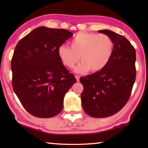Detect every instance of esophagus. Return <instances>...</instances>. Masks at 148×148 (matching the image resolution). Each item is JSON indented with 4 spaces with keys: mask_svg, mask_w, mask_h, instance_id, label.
Wrapping results in <instances>:
<instances>
[{
    "mask_svg": "<svg viewBox=\"0 0 148 148\" xmlns=\"http://www.w3.org/2000/svg\"><path fill=\"white\" fill-rule=\"evenodd\" d=\"M76 77V79L77 80V82H79V76H75Z\"/></svg>",
    "mask_w": 148,
    "mask_h": 148,
    "instance_id": "obj_1",
    "label": "esophagus"
}]
</instances>
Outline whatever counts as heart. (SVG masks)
Wrapping results in <instances>:
<instances>
[{
	"label": "heart",
	"instance_id": "1",
	"mask_svg": "<svg viewBox=\"0 0 148 148\" xmlns=\"http://www.w3.org/2000/svg\"><path fill=\"white\" fill-rule=\"evenodd\" d=\"M71 48L64 45L58 48V56L65 66L74 68L80 60L82 62L76 72H98L104 69L113 55L114 42L104 34L79 32L71 43Z\"/></svg>",
	"mask_w": 148,
	"mask_h": 148
}]
</instances>
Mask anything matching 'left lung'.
<instances>
[{
  "mask_svg": "<svg viewBox=\"0 0 148 148\" xmlns=\"http://www.w3.org/2000/svg\"><path fill=\"white\" fill-rule=\"evenodd\" d=\"M99 32L113 40V55L104 69L79 80L84 86L81 99L85 112L103 118L117 113L131 97L136 79V51L122 35L110 30Z\"/></svg>",
  "mask_w": 148,
  "mask_h": 148,
  "instance_id": "left-lung-1",
  "label": "left lung"
}]
</instances>
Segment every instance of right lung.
<instances>
[{
	"instance_id": "1",
	"label": "right lung",
	"mask_w": 148,
	"mask_h": 148,
	"mask_svg": "<svg viewBox=\"0 0 148 148\" xmlns=\"http://www.w3.org/2000/svg\"><path fill=\"white\" fill-rule=\"evenodd\" d=\"M72 35L65 29L40 27L16 45L11 61L12 86L32 116L48 118L59 114L65 94L76 82L57 52Z\"/></svg>"
}]
</instances>
